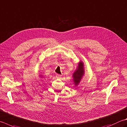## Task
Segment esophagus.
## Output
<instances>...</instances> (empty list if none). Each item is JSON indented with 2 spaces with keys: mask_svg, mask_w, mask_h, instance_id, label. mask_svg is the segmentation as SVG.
I'll return each instance as SVG.
<instances>
[{
  "mask_svg": "<svg viewBox=\"0 0 127 127\" xmlns=\"http://www.w3.org/2000/svg\"><path fill=\"white\" fill-rule=\"evenodd\" d=\"M56 77H57V78L60 79V78H61L62 75H59V74H57V75H56Z\"/></svg>",
  "mask_w": 127,
  "mask_h": 127,
  "instance_id": "obj_1",
  "label": "esophagus"
}]
</instances>
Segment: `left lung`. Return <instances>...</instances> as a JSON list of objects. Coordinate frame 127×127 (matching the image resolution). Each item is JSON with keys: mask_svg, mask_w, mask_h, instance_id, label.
<instances>
[{"mask_svg": "<svg viewBox=\"0 0 127 127\" xmlns=\"http://www.w3.org/2000/svg\"><path fill=\"white\" fill-rule=\"evenodd\" d=\"M85 75V68H84V64L83 61L79 62L78 66H77L75 70L72 75L73 77V81L74 85L75 86H78L83 78Z\"/></svg>", "mask_w": 127, "mask_h": 127, "instance_id": "left-lung-1", "label": "left lung"}]
</instances>
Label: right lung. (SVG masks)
<instances>
[{
    "mask_svg": "<svg viewBox=\"0 0 127 127\" xmlns=\"http://www.w3.org/2000/svg\"><path fill=\"white\" fill-rule=\"evenodd\" d=\"M39 77H40V78H43V79L45 78V77H44V76H43L42 75H39Z\"/></svg>",
    "mask_w": 127,
    "mask_h": 127,
    "instance_id": "right-lung-1",
    "label": "right lung"
}]
</instances>
